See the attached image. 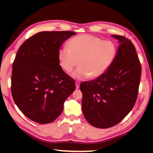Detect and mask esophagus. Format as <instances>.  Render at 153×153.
Here are the masks:
<instances>
[{"label": "esophagus", "instance_id": "34e87169", "mask_svg": "<svg viewBox=\"0 0 153 153\" xmlns=\"http://www.w3.org/2000/svg\"><path fill=\"white\" fill-rule=\"evenodd\" d=\"M75 85H76V89H79V87H80V82H75Z\"/></svg>", "mask_w": 153, "mask_h": 153}]
</instances>
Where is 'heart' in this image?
<instances>
[{
    "label": "heart",
    "instance_id": "b5f03b06",
    "mask_svg": "<svg viewBox=\"0 0 153 153\" xmlns=\"http://www.w3.org/2000/svg\"><path fill=\"white\" fill-rule=\"evenodd\" d=\"M68 47L58 50L59 66L66 72H70L75 79L88 77L98 78L107 71L116 57L117 46L112 41L105 40L89 34H82L69 40Z\"/></svg>",
    "mask_w": 153,
    "mask_h": 153
}]
</instances>
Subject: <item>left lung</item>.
<instances>
[{
    "label": "left lung",
    "instance_id": "left-lung-1",
    "mask_svg": "<svg viewBox=\"0 0 153 153\" xmlns=\"http://www.w3.org/2000/svg\"><path fill=\"white\" fill-rule=\"evenodd\" d=\"M111 36L119 43L112 65L103 75L80 85L83 114L98 128L114 126L130 112L141 77V65L131 41L124 36Z\"/></svg>",
    "mask_w": 153,
    "mask_h": 153
}]
</instances>
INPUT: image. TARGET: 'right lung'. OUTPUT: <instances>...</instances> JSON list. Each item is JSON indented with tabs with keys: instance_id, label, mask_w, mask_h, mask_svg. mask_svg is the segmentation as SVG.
<instances>
[{
	"instance_id": "1",
	"label": "right lung",
	"mask_w": 153,
	"mask_h": 153,
	"mask_svg": "<svg viewBox=\"0 0 153 153\" xmlns=\"http://www.w3.org/2000/svg\"><path fill=\"white\" fill-rule=\"evenodd\" d=\"M71 31L40 32L27 39L13 64L11 93L26 117L36 123L53 122L64 103L75 90V83L59 66L57 54Z\"/></svg>"
}]
</instances>
